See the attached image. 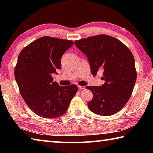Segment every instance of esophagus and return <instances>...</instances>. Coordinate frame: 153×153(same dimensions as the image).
<instances>
[{
	"label": "esophagus",
	"mask_w": 153,
	"mask_h": 153,
	"mask_svg": "<svg viewBox=\"0 0 153 153\" xmlns=\"http://www.w3.org/2000/svg\"><path fill=\"white\" fill-rule=\"evenodd\" d=\"M77 87H78V89L79 90H84V89L86 88H85V86H78Z\"/></svg>",
	"instance_id": "obj_1"
}]
</instances>
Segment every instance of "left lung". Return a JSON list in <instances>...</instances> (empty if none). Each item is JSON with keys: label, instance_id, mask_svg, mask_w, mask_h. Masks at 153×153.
Listing matches in <instances>:
<instances>
[{"label": "left lung", "instance_id": "8db88e82", "mask_svg": "<svg viewBox=\"0 0 153 153\" xmlns=\"http://www.w3.org/2000/svg\"><path fill=\"white\" fill-rule=\"evenodd\" d=\"M87 56L92 76L103 70L100 86H87L92 92L89 109L97 115L109 116L122 108L130 98L136 80L135 61L129 48L116 38L99 35L74 42Z\"/></svg>", "mask_w": 153, "mask_h": 153}]
</instances>
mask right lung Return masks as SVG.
Returning <instances> with one entry per match:
<instances>
[{"label":"right lung","mask_w":153,"mask_h":153,"mask_svg":"<svg viewBox=\"0 0 153 153\" xmlns=\"http://www.w3.org/2000/svg\"><path fill=\"white\" fill-rule=\"evenodd\" d=\"M74 45L66 40L44 36L21 51L15 77L21 95L36 115L44 118L63 115L77 91L76 85L61 86L52 74H57L61 57Z\"/></svg>","instance_id":"add662e5"}]
</instances>
